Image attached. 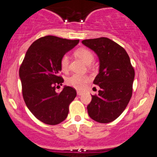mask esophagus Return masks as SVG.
<instances>
[{
    "mask_svg": "<svg viewBox=\"0 0 157 157\" xmlns=\"http://www.w3.org/2000/svg\"><path fill=\"white\" fill-rule=\"evenodd\" d=\"M77 95L80 96V95H82V94H83V92H82V91H77Z\"/></svg>",
    "mask_w": 157,
    "mask_h": 157,
    "instance_id": "esophagus-1",
    "label": "esophagus"
}]
</instances>
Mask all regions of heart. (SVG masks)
<instances>
[{"label": "heart", "mask_w": 157, "mask_h": 157, "mask_svg": "<svg viewBox=\"0 0 157 157\" xmlns=\"http://www.w3.org/2000/svg\"><path fill=\"white\" fill-rule=\"evenodd\" d=\"M75 55L77 57L80 59L84 63L90 65L94 60V55L90 50L85 48H78L75 52ZM60 67L63 71L66 72L68 68V58L67 56H63L60 60ZM89 77L88 76H83L80 75H73L67 79V84L76 89H83L86 87V84L89 82Z\"/></svg>", "instance_id": "b5f03b06"}]
</instances>
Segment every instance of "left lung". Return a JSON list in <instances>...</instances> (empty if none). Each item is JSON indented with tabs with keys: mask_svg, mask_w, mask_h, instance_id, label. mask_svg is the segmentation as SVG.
<instances>
[{
	"mask_svg": "<svg viewBox=\"0 0 157 157\" xmlns=\"http://www.w3.org/2000/svg\"><path fill=\"white\" fill-rule=\"evenodd\" d=\"M82 44L94 52L100 61L93 83L100 90L91 96L88 113L94 121L109 123L120 117L130 101L134 69L125 50L107 37L83 40Z\"/></svg>",
	"mask_w": 157,
	"mask_h": 157,
	"instance_id": "obj_1",
	"label": "left lung"
}]
</instances>
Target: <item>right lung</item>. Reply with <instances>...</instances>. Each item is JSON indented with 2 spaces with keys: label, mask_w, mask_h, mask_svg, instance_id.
<instances>
[{
  "label": "right lung",
  "mask_w": 157,
  "mask_h": 157,
  "mask_svg": "<svg viewBox=\"0 0 157 157\" xmlns=\"http://www.w3.org/2000/svg\"><path fill=\"white\" fill-rule=\"evenodd\" d=\"M79 40H67L48 35L37 39L27 50L19 70L23 100L29 110L40 121L55 125L66 120L68 105L77 95L76 90L65 86L57 93L63 79L60 60L77 46Z\"/></svg>",
  "instance_id": "obj_1"
}]
</instances>
